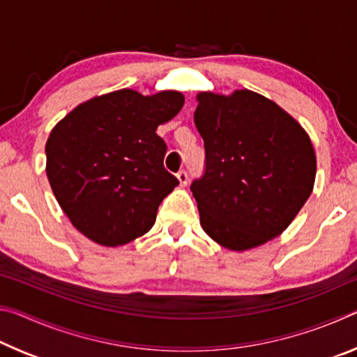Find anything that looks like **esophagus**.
I'll return each mask as SVG.
<instances>
[{"label": "esophagus", "instance_id": "esophagus-1", "mask_svg": "<svg viewBox=\"0 0 357 357\" xmlns=\"http://www.w3.org/2000/svg\"><path fill=\"white\" fill-rule=\"evenodd\" d=\"M176 178H178V181H179V185L184 187V185H187V181H189V174H187V172L181 170V172L176 174Z\"/></svg>", "mask_w": 357, "mask_h": 357}]
</instances>
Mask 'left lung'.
I'll return each mask as SVG.
<instances>
[{
	"instance_id": "8db88e82",
	"label": "left lung",
	"mask_w": 357,
	"mask_h": 357,
	"mask_svg": "<svg viewBox=\"0 0 357 357\" xmlns=\"http://www.w3.org/2000/svg\"><path fill=\"white\" fill-rule=\"evenodd\" d=\"M206 172L190 185L204 233L233 252L282 234L309 200L317 155L291 114L250 89L197 94Z\"/></svg>"
}]
</instances>
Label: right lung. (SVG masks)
Listing matches in <instances>:
<instances>
[{
    "label": "right lung",
    "instance_id": "right-lung-1",
    "mask_svg": "<svg viewBox=\"0 0 357 357\" xmlns=\"http://www.w3.org/2000/svg\"><path fill=\"white\" fill-rule=\"evenodd\" d=\"M184 96H143L124 88L82 102L58 121L45 143L48 183L83 236L124 245L153 228L162 200L178 185L164 168L155 134L181 112Z\"/></svg>",
    "mask_w": 357,
    "mask_h": 357
}]
</instances>
